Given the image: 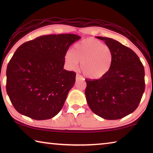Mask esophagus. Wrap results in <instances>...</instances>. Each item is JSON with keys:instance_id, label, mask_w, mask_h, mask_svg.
I'll use <instances>...</instances> for the list:
<instances>
[{"instance_id": "1", "label": "esophagus", "mask_w": 153, "mask_h": 153, "mask_svg": "<svg viewBox=\"0 0 153 153\" xmlns=\"http://www.w3.org/2000/svg\"><path fill=\"white\" fill-rule=\"evenodd\" d=\"M83 78H82V77L80 76L79 74H76V79L77 80H78V79H82Z\"/></svg>"}]
</instances>
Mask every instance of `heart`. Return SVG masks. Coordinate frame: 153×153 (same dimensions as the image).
I'll return each instance as SVG.
<instances>
[{
	"instance_id": "1",
	"label": "heart",
	"mask_w": 153,
	"mask_h": 153,
	"mask_svg": "<svg viewBox=\"0 0 153 153\" xmlns=\"http://www.w3.org/2000/svg\"><path fill=\"white\" fill-rule=\"evenodd\" d=\"M69 69H80L86 77L98 79L109 71L113 62V53L107 45L93 38L83 39L76 43L73 51H69L64 56Z\"/></svg>"
}]
</instances>
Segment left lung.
<instances>
[{"label": "left lung", "instance_id": "obj_1", "mask_svg": "<svg viewBox=\"0 0 153 153\" xmlns=\"http://www.w3.org/2000/svg\"><path fill=\"white\" fill-rule=\"evenodd\" d=\"M97 38L112 51V65L101 78L86 79V100L96 115L105 120H119L138 107L145 89L144 68L131 49L112 38Z\"/></svg>", "mask_w": 153, "mask_h": 153}]
</instances>
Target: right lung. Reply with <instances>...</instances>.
<instances>
[{"instance_id": "1", "label": "right lung", "mask_w": 153, "mask_h": 153, "mask_svg": "<svg viewBox=\"0 0 153 153\" xmlns=\"http://www.w3.org/2000/svg\"><path fill=\"white\" fill-rule=\"evenodd\" d=\"M80 36H42L21 45L7 68V92L19 113L36 120L59 113L76 82L74 71L63 69L64 56Z\"/></svg>"}]
</instances>
